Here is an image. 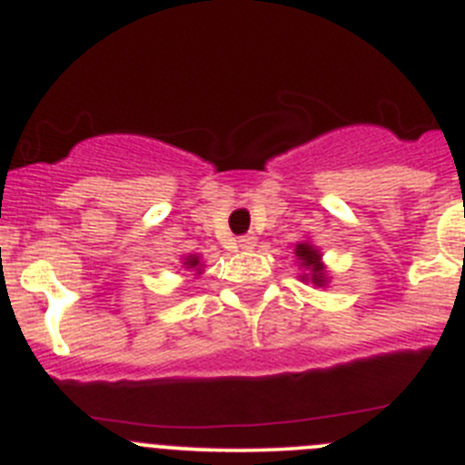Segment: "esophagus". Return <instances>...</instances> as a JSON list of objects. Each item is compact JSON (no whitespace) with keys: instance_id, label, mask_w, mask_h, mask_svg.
<instances>
[{"instance_id":"obj_1","label":"esophagus","mask_w":465,"mask_h":465,"mask_svg":"<svg viewBox=\"0 0 465 465\" xmlns=\"http://www.w3.org/2000/svg\"><path fill=\"white\" fill-rule=\"evenodd\" d=\"M240 249L242 251H253L255 249V244H258V240H255L253 235H244V237H240Z\"/></svg>"}]
</instances>
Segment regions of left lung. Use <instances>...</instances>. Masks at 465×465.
<instances>
[{"label": "left lung", "mask_w": 465, "mask_h": 465, "mask_svg": "<svg viewBox=\"0 0 465 465\" xmlns=\"http://www.w3.org/2000/svg\"><path fill=\"white\" fill-rule=\"evenodd\" d=\"M296 260H299V267L308 269L311 273H303V281H312L317 287H324L326 285V273H324V264H322V255L320 251L315 249L312 244L308 242H299L294 249Z\"/></svg>", "instance_id": "obj_1"}]
</instances>
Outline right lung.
I'll list each match as a JSON object with an SVG mask.
<instances>
[{
	"mask_svg": "<svg viewBox=\"0 0 465 465\" xmlns=\"http://www.w3.org/2000/svg\"><path fill=\"white\" fill-rule=\"evenodd\" d=\"M184 267L187 269H196L198 273H201V258H198V255H187V258H184Z\"/></svg>",
	"mask_w": 465,
	"mask_h": 465,
	"instance_id": "right-lung-1",
	"label": "right lung"
}]
</instances>
